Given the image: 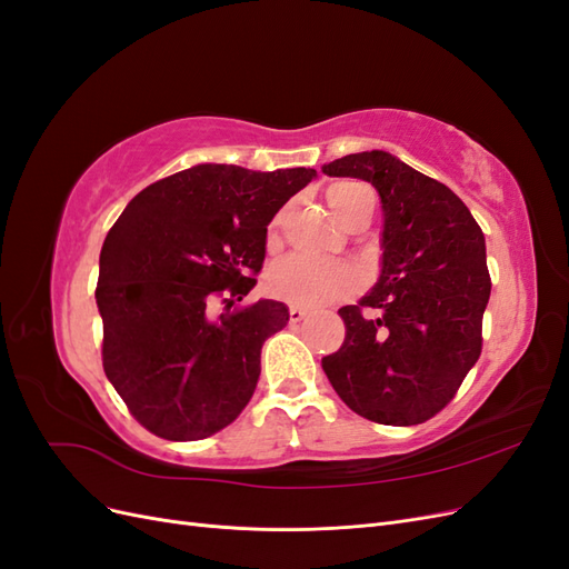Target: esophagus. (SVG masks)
I'll list each match as a JSON object with an SVG mask.
<instances>
[{
  "label": "esophagus",
  "instance_id": "obj_1",
  "mask_svg": "<svg viewBox=\"0 0 569 569\" xmlns=\"http://www.w3.org/2000/svg\"><path fill=\"white\" fill-rule=\"evenodd\" d=\"M306 316H308L306 308H299V306H291V308H289V320H291V322H301Z\"/></svg>",
  "mask_w": 569,
  "mask_h": 569
}]
</instances>
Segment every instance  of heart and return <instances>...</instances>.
<instances>
[{
  "instance_id": "obj_1",
  "label": "heart",
  "mask_w": 569,
  "mask_h": 569,
  "mask_svg": "<svg viewBox=\"0 0 569 569\" xmlns=\"http://www.w3.org/2000/svg\"><path fill=\"white\" fill-rule=\"evenodd\" d=\"M330 209L337 220L347 222L363 209H372L375 197L366 184L339 182L327 192ZM358 278L347 263L320 261V258L291 253L274 263L266 274V289L272 297L289 303H316L330 297L347 295L356 287Z\"/></svg>"
}]
</instances>
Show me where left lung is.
<instances>
[{
    "instance_id": "obj_1",
    "label": "left lung",
    "mask_w": 569,
    "mask_h": 569,
    "mask_svg": "<svg viewBox=\"0 0 569 569\" xmlns=\"http://www.w3.org/2000/svg\"><path fill=\"white\" fill-rule=\"evenodd\" d=\"M322 173L370 182L385 218L380 278L339 308L347 339L322 370L358 416L420 425L453 399L481 353L491 295L485 232L449 187L389 151L349 153Z\"/></svg>"
}]
</instances>
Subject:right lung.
<instances>
[{
	"mask_svg": "<svg viewBox=\"0 0 569 569\" xmlns=\"http://www.w3.org/2000/svg\"><path fill=\"white\" fill-rule=\"evenodd\" d=\"M318 173L199 163L142 189L99 256L104 372L132 416L168 441L206 439L237 420L261 375L263 341L289 322L282 301L213 318L253 289L268 226Z\"/></svg>",
	"mask_w": 569,
	"mask_h": 569,
	"instance_id": "add662e5",
	"label": "right lung"
}]
</instances>
